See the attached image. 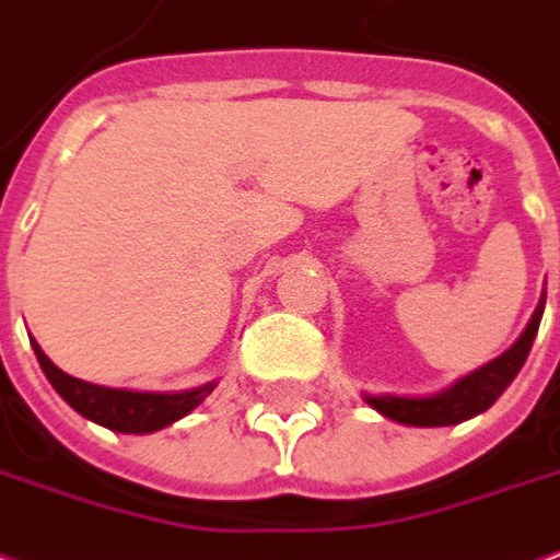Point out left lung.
<instances>
[{
    "instance_id": "left-lung-1",
    "label": "left lung",
    "mask_w": 560,
    "mask_h": 560,
    "mask_svg": "<svg viewBox=\"0 0 560 560\" xmlns=\"http://www.w3.org/2000/svg\"><path fill=\"white\" fill-rule=\"evenodd\" d=\"M546 296L537 305L532 323L525 326V332L520 341L513 343L508 353H501L499 359H492L490 364H483L475 374L463 376L457 385H451L448 392L433 397H371L368 404L383 412L392 421L400 424H412V428H448V424H459L466 418L478 416L483 409H490L499 395L513 383V376L520 374V368L525 364L528 353H532L534 335L540 329V317H544Z\"/></svg>"
}]
</instances>
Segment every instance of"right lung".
I'll use <instances>...</instances> for the list:
<instances>
[{
	"mask_svg": "<svg viewBox=\"0 0 560 560\" xmlns=\"http://www.w3.org/2000/svg\"><path fill=\"white\" fill-rule=\"evenodd\" d=\"M32 347H35L40 371L47 374L52 388L68 400L70 407L77 409L80 416L91 418L94 424L118 430V433H153V430L165 428V424H172L177 418H184L186 412H192L213 392V385H217L207 383L201 388H192V392H177V395L106 388V385L82 383L77 376L65 374V371H59L56 364L49 362L47 353L37 347V341H32Z\"/></svg>",
	"mask_w": 560,
	"mask_h": 560,
	"instance_id": "1",
	"label": "right lung"
}]
</instances>
